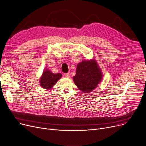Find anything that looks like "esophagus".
I'll return each instance as SVG.
<instances>
[{
	"mask_svg": "<svg viewBox=\"0 0 146 146\" xmlns=\"http://www.w3.org/2000/svg\"><path fill=\"white\" fill-rule=\"evenodd\" d=\"M70 75V72H68V73H66V74H65V76L66 77V78H69Z\"/></svg>",
	"mask_w": 146,
	"mask_h": 146,
	"instance_id": "esophagus-1",
	"label": "esophagus"
}]
</instances>
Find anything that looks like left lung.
Returning <instances> with one entry per match:
<instances>
[{"label":"left lung","instance_id":"obj_1","mask_svg":"<svg viewBox=\"0 0 146 146\" xmlns=\"http://www.w3.org/2000/svg\"><path fill=\"white\" fill-rule=\"evenodd\" d=\"M102 72L95 59L82 61L76 66L73 80L82 92L88 93L95 90L102 80Z\"/></svg>","mask_w":146,"mask_h":146}]
</instances>
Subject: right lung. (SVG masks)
<instances>
[{
    "instance_id": "obj_1",
    "label": "right lung",
    "mask_w": 146,
    "mask_h": 146,
    "mask_svg": "<svg viewBox=\"0 0 146 146\" xmlns=\"http://www.w3.org/2000/svg\"><path fill=\"white\" fill-rule=\"evenodd\" d=\"M62 76L61 74H54L48 69H45L40 77L39 85L42 88L50 90Z\"/></svg>"
}]
</instances>
